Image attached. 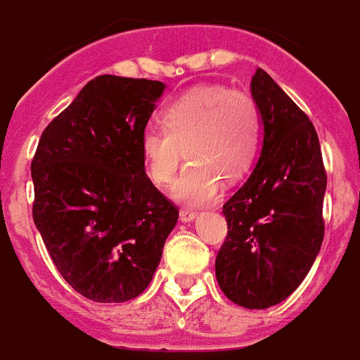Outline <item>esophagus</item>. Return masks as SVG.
<instances>
[{"instance_id":"1","label":"esophagus","mask_w":360,"mask_h":360,"mask_svg":"<svg viewBox=\"0 0 360 360\" xmlns=\"http://www.w3.org/2000/svg\"><path fill=\"white\" fill-rule=\"evenodd\" d=\"M195 219H197V212H193V210H180V221L182 223H191Z\"/></svg>"}]
</instances>
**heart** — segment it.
<instances>
[{
  "mask_svg": "<svg viewBox=\"0 0 360 360\" xmlns=\"http://www.w3.org/2000/svg\"><path fill=\"white\" fill-rule=\"evenodd\" d=\"M165 128L141 134V156L152 182L163 186L188 154L189 165L171 186V197L189 206L215 202L223 178L238 180L258 148L260 115L243 93L221 85H200L178 94L162 109Z\"/></svg>",
  "mask_w": 360,
  "mask_h": 360,
  "instance_id": "1",
  "label": "heart"
}]
</instances>
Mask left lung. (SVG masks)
Segmentation results:
<instances>
[{"mask_svg": "<svg viewBox=\"0 0 360 360\" xmlns=\"http://www.w3.org/2000/svg\"><path fill=\"white\" fill-rule=\"evenodd\" d=\"M251 96L262 145L247 182L223 206L229 236L215 277L232 303L260 310L283 303L314 264L327 176L312 122L262 68Z\"/></svg>", "mask_w": 360, "mask_h": 360, "instance_id": "1", "label": "left lung"}]
</instances>
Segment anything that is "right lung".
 I'll list each match as a JSON object with an SVG mask.
<instances>
[{"mask_svg":"<svg viewBox=\"0 0 360 360\" xmlns=\"http://www.w3.org/2000/svg\"><path fill=\"white\" fill-rule=\"evenodd\" d=\"M165 83L98 76L42 131L33 221L61 277L96 303L145 292L178 210L146 176L141 134Z\"/></svg>","mask_w":360,"mask_h":360,"instance_id":"obj_1","label":"right lung"}]
</instances>
